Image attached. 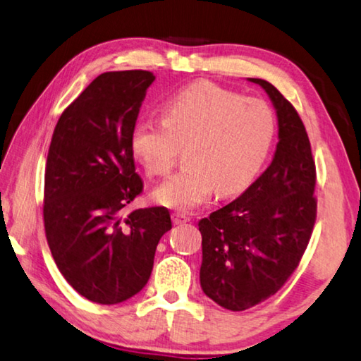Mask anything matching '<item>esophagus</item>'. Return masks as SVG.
I'll list each match as a JSON object with an SVG mask.
<instances>
[{"label": "esophagus", "mask_w": 361, "mask_h": 361, "mask_svg": "<svg viewBox=\"0 0 361 361\" xmlns=\"http://www.w3.org/2000/svg\"><path fill=\"white\" fill-rule=\"evenodd\" d=\"M171 220H173L175 225H185V223L191 221V216L188 214H183V212H173L171 214Z\"/></svg>", "instance_id": "obj_1"}]
</instances>
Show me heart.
Here are the masks:
<instances>
[{
  "label": "heart",
  "instance_id": "b5f03b06",
  "mask_svg": "<svg viewBox=\"0 0 361 361\" xmlns=\"http://www.w3.org/2000/svg\"><path fill=\"white\" fill-rule=\"evenodd\" d=\"M276 120L260 99H245L210 82L181 90L165 102L162 118H140L130 146L149 176H167L186 147V167L154 191V201L176 210L244 191L270 154Z\"/></svg>",
  "mask_w": 361,
  "mask_h": 361
}]
</instances>
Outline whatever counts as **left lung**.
<instances>
[{
    "label": "left lung",
    "instance_id": "left-lung-1",
    "mask_svg": "<svg viewBox=\"0 0 361 361\" xmlns=\"http://www.w3.org/2000/svg\"><path fill=\"white\" fill-rule=\"evenodd\" d=\"M278 116L270 167L241 196L199 221L201 288L215 304L243 312L276 294L299 267L317 220V169L294 106L262 78Z\"/></svg>",
    "mask_w": 361,
    "mask_h": 361
}]
</instances>
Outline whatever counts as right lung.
<instances>
[{"instance_id":"add662e5","label":"right lung","mask_w":361,"mask_h":361,"mask_svg":"<svg viewBox=\"0 0 361 361\" xmlns=\"http://www.w3.org/2000/svg\"><path fill=\"white\" fill-rule=\"evenodd\" d=\"M147 71L96 77L57 120L44 170L43 220L57 268L85 299L114 305L145 288L157 244L171 230L165 207L128 210L142 192L130 136Z\"/></svg>"}]
</instances>
